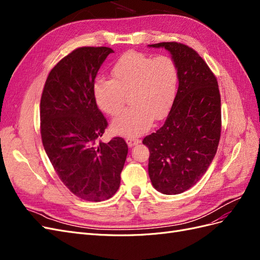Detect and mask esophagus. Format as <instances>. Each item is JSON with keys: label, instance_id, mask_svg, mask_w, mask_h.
I'll use <instances>...</instances> for the list:
<instances>
[{"label": "esophagus", "instance_id": "34e87169", "mask_svg": "<svg viewBox=\"0 0 260 260\" xmlns=\"http://www.w3.org/2000/svg\"><path fill=\"white\" fill-rule=\"evenodd\" d=\"M125 141H127V144H128L129 147H132V146L137 145L138 143H140V139L135 138V137H129V138L125 139Z\"/></svg>", "mask_w": 260, "mask_h": 260}]
</instances>
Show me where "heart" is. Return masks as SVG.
I'll list each match as a JSON object with an SVG mask.
<instances>
[{
  "label": "heart",
  "instance_id": "1",
  "mask_svg": "<svg viewBox=\"0 0 260 260\" xmlns=\"http://www.w3.org/2000/svg\"><path fill=\"white\" fill-rule=\"evenodd\" d=\"M113 80L94 82V99L102 112L109 116L121 113L125 96L131 107L114 120V132L137 137L149 129L155 119L166 115L174 103L178 88V67L168 55L152 56L130 51L112 68Z\"/></svg>",
  "mask_w": 260,
  "mask_h": 260
}]
</instances>
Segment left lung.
Returning a JSON list of instances; mask_svg holds the SVG:
<instances>
[{"label": "left lung", "instance_id": "8db88e82", "mask_svg": "<svg viewBox=\"0 0 260 260\" xmlns=\"http://www.w3.org/2000/svg\"><path fill=\"white\" fill-rule=\"evenodd\" d=\"M170 52L179 88L161 127L143 139L149 149L148 176L157 191L180 194L204 176L221 133V100L215 75L199 53L178 42L149 44Z\"/></svg>", "mask_w": 260, "mask_h": 260}]
</instances>
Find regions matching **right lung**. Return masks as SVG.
<instances>
[{"mask_svg": "<svg viewBox=\"0 0 260 260\" xmlns=\"http://www.w3.org/2000/svg\"><path fill=\"white\" fill-rule=\"evenodd\" d=\"M111 53L106 46L69 53L50 72L40 103L41 139L54 170L70 192L90 202L108 200L117 192L128 154L122 138L97 143L108 123L93 86Z\"/></svg>", "mask_w": 260, "mask_h": 260, "instance_id": "obj_1", "label": "right lung"}]
</instances>
